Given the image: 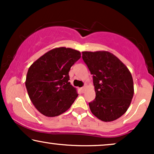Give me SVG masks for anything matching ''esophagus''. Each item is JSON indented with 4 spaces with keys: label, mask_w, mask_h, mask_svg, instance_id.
<instances>
[{
    "label": "esophagus",
    "mask_w": 154,
    "mask_h": 154,
    "mask_svg": "<svg viewBox=\"0 0 154 154\" xmlns=\"http://www.w3.org/2000/svg\"><path fill=\"white\" fill-rule=\"evenodd\" d=\"M81 89V91H82V93H84L85 91V87H82L80 88Z\"/></svg>",
    "instance_id": "1"
}]
</instances>
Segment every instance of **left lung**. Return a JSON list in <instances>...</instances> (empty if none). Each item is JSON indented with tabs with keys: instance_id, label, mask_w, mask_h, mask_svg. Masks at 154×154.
Instances as JSON below:
<instances>
[{
	"instance_id": "left-lung-1",
	"label": "left lung",
	"mask_w": 154,
	"mask_h": 154,
	"mask_svg": "<svg viewBox=\"0 0 154 154\" xmlns=\"http://www.w3.org/2000/svg\"><path fill=\"white\" fill-rule=\"evenodd\" d=\"M82 59L93 75L95 98L91 112L103 122L114 121L126 112L134 94L133 80L128 67L108 51H84Z\"/></svg>"
}]
</instances>
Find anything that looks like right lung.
Wrapping results in <instances>:
<instances>
[{
    "label": "right lung",
    "mask_w": 154,
    "mask_h": 154,
    "mask_svg": "<svg viewBox=\"0 0 154 154\" xmlns=\"http://www.w3.org/2000/svg\"><path fill=\"white\" fill-rule=\"evenodd\" d=\"M80 57L78 51L57 48L39 58L29 68L26 91L33 105L43 115H60L69 109L78 96L69 82V72Z\"/></svg>",
    "instance_id": "right-lung-1"
}]
</instances>
